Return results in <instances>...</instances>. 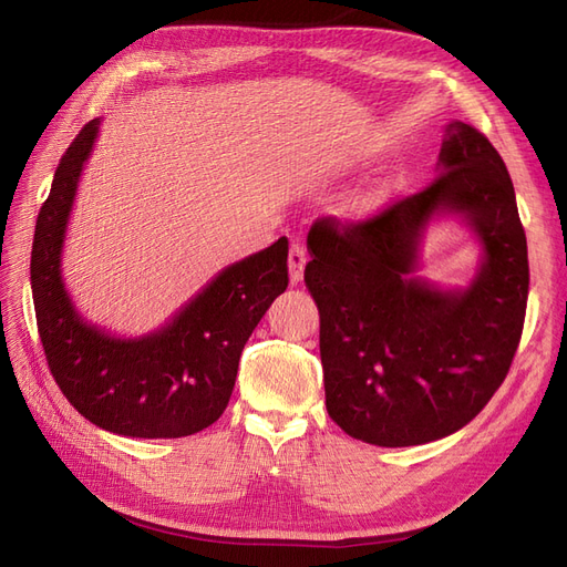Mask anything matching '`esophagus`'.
Returning <instances> with one entry per match:
<instances>
[{"label":"esophagus","mask_w":567,"mask_h":567,"mask_svg":"<svg viewBox=\"0 0 567 567\" xmlns=\"http://www.w3.org/2000/svg\"><path fill=\"white\" fill-rule=\"evenodd\" d=\"M305 265H307V252L305 246L293 241L288 250V274H290V284H300L302 274H305Z\"/></svg>","instance_id":"34e87169"}]
</instances>
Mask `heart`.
<instances>
[{
	"instance_id": "heart-1",
	"label": "heart",
	"mask_w": 567,
	"mask_h": 567,
	"mask_svg": "<svg viewBox=\"0 0 567 567\" xmlns=\"http://www.w3.org/2000/svg\"><path fill=\"white\" fill-rule=\"evenodd\" d=\"M375 203V194H367L359 198V208H371V205Z\"/></svg>"
}]
</instances>
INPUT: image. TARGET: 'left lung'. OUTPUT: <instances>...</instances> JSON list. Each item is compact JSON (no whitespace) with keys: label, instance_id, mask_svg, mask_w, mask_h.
Returning <instances> with one entry per match:
<instances>
[{"label":"left lung","instance_id":"8db88e82","mask_svg":"<svg viewBox=\"0 0 567 567\" xmlns=\"http://www.w3.org/2000/svg\"><path fill=\"white\" fill-rule=\"evenodd\" d=\"M437 214L463 216L484 246L468 289L413 277L420 236ZM307 248L326 409L342 431L411 447L456 433L485 409L518 350L529 267L513 182L483 132L454 120L431 184L364 221L319 217Z\"/></svg>","mask_w":567,"mask_h":567}]
</instances>
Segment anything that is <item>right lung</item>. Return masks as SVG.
Here are the masks:
<instances>
[{
  "label": "right lung",
  "instance_id": "add662e5",
  "mask_svg": "<svg viewBox=\"0 0 567 567\" xmlns=\"http://www.w3.org/2000/svg\"><path fill=\"white\" fill-rule=\"evenodd\" d=\"M99 117L63 153L32 238L30 284L51 375L94 425L127 437H186L227 409L238 359L288 286V238L221 269L161 331L115 338L84 321L61 279L68 217Z\"/></svg>",
  "mask_w": 567,
  "mask_h": 567
}]
</instances>
